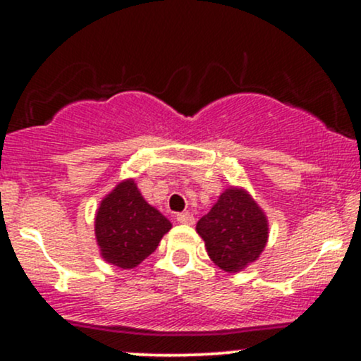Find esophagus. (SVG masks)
Returning a JSON list of instances; mask_svg holds the SVG:
<instances>
[{"mask_svg":"<svg viewBox=\"0 0 361 361\" xmlns=\"http://www.w3.org/2000/svg\"><path fill=\"white\" fill-rule=\"evenodd\" d=\"M176 221L180 224H188V226H192L195 222V217L190 212H181V214H176Z\"/></svg>","mask_w":361,"mask_h":361,"instance_id":"obj_1","label":"esophagus"}]
</instances>
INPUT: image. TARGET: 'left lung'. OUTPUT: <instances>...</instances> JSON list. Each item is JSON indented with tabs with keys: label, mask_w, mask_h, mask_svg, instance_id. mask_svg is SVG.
<instances>
[{
	"label": "left lung",
	"mask_w": 361,
	"mask_h": 361,
	"mask_svg": "<svg viewBox=\"0 0 361 361\" xmlns=\"http://www.w3.org/2000/svg\"><path fill=\"white\" fill-rule=\"evenodd\" d=\"M210 259L226 271H239L258 259L268 241V221L244 190L231 188L197 222Z\"/></svg>",
	"instance_id": "8db88e82"
}]
</instances>
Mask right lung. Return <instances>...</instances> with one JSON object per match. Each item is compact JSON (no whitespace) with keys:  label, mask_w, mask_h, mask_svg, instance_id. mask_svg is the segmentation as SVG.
I'll list each match as a JSON object with an SVG mask.
<instances>
[{"label":"right lung","mask_w":361,"mask_h":361,"mask_svg":"<svg viewBox=\"0 0 361 361\" xmlns=\"http://www.w3.org/2000/svg\"><path fill=\"white\" fill-rule=\"evenodd\" d=\"M171 224L139 193L132 180L122 181L103 198L94 221V234L105 261L134 268L156 251Z\"/></svg>","instance_id":"right-lung-1"}]
</instances>
